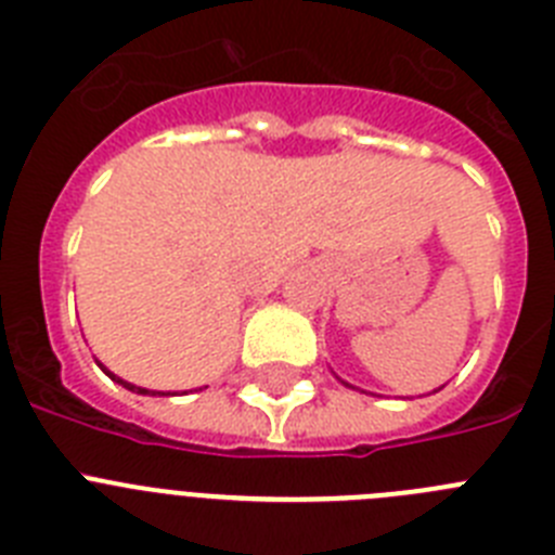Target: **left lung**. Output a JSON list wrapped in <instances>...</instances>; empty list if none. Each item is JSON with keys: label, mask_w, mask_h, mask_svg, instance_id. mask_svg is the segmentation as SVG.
<instances>
[{"label": "left lung", "mask_w": 555, "mask_h": 555, "mask_svg": "<svg viewBox=\"0 0 555 555\" xmlns=\"http://www.w3.org/2000/svg\"><path fill=\"white\" fill-rule=\"evenodd\" d=\"M341 384H345V380H341ZM345 386H350V384H345ZM439 389H442V386H439ZM439 389H436V391H439Z\"/></svg>", "instance_id": "1"}]
</instances>
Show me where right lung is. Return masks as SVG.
<instances>
[{
    "instance_id": "obj_1",
    "label": "right lung",
    "mask_w": 555,
    "mask_h": 555,
    "mask_svg": "<svg viewBox=\"0 0 555 555\" xmlns=\"http://www.w3.org/2000/svg\"><path fill=\"white\" fill-rule=\"evenodd\" d=\"M100 366H102V364H100ZM102 370H105V366H102ZM105 375L111 377V380H116V384H121V386H125V389L135 391V395H150V397H155V391H150V389H141V386H135V384H127V380H121V377H116V375H113L111 370H105ZM158 395H160V391H158Z\"/></svg>"
}]
</instances>
